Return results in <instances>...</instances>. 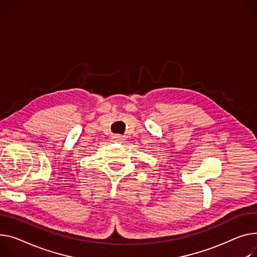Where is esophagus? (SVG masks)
Returning a JSON list of instances; mask_svg holds the SVG:
<instances>
[{"instance_id":"esophagus-1","label":"esophagus","mask_w":257,"mask_h":257,"mask_svg":"<svg viewBox=\"0 0 257 257\" xmlns=\"http://www.w3.org/2000/svg\"><path fill=\"white\" fill-rule=\"evenodd\" d=\"M112 138H113V140L115 141V142H123V141H125V139L123 138V136L122 135H119V134H115V135H113L112 136Z\"/></svg>"}]
</instances>
